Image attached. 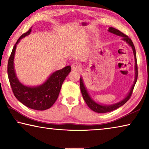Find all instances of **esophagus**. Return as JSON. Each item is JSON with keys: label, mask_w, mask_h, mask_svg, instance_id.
<instances>
[{"label": "esophagus", "mask_w": 149, "mask_h": 149, "mask_svg": "<svg viewBox=\"0 0 149 149\" xmlns=\"http://www.w3.org/2000/svg\"><path fill=\"white\" fill-rule=\"evenodd\" d=\"M81 65L78 63H74L72 65V70L74 71H77V72H79L81 70Z\"/></svg>", "instance_id": "34e87169"}]
</instances>
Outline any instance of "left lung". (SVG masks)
<instances>
[{"mask_svg":"<svg viewBox=\"0 0 149 149\" xmlns=\"http://www.w3.org/2000/svg\"><path fill=\"white\" fill-rule=\"evenodd\" d=\"M108 31L114 33L115 35H118V36H120L123 37V41H126L128 45H129L130 47H131L133 51V53H134V61H135V79H134V82L133 84V85L132 86L131 89H130V92L128 93L127 96H126L125 98L123 99V100L119 102L116 104H112V105H100V104H97L96 102H94L93 100L91 98L90 96H89L88 91L86 90V88L84 86V82H83V79H82L81 77L79 78V83H80V90H81V92L82 94V96H83V98L84 100H85L86 103L87 104V105L88 106V107L90 108L91 110H92L94 112H97V113H106V112H111V111H113L114 110L117 109L120 106H123L124 104H125L126 102H127L128 100L130 98V97L132 96V92H133V89L134 88L135 84H136V82L137 81V77H138V66H137V61H136V50H135V47L134 44H133L132 40L130 39L129 37H128L127 35L124 34L123 33H122L121 31H120L119 30L116 29H114L113 27H109L108 29Z\"/></svg>","mask_w":149,"mask_h":149,"instance_id":"1","label":"left lung"}]
</instances>
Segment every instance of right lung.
Masks as SVG:
<instances>
[{
  "instance_id": "add662e5",
  "label": "right lung",
  "mask_w": 149,
  "mask_h": 149,
  "mask_svg": "<svg viewBox=\"0 0 149 149\" xmlns=\"http://www.w3.org/2000/svg\"><path fill=\"white\" fill-rule=\"evenodd\" d=\"M31 29L23 33L13 47L8 61L7 73L9 82L15 96L26 107L37 110H45L52 107L57 100L62 84L71 72L70 65L53 72L45 82L37 87L24 86L17 77L14 69V57L17 43L29 35Z\"/></svg>"
}]
</instances>
